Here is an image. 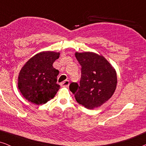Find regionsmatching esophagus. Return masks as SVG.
<instances>
[{
    "label": "esophagus",
    "instance_id": "esophagus-1",
    "mask_svg": "<svg viewBox=\"0 0 146 146\" xmlns=\"http://www.w3.org/2000/svg\"><path fill=\"white\" fill-rule=\"evenodd\" d=\"M70 85L69 80H65L61 83V86L63 87H68Z\"/></svg>",
    "mask_w": 146,
    "mask_h": 146
}]
</instances>
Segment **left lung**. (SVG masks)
<instances>
[{
    "label": "left lung",
    "instance_id": "left-lung-1",
    "mask_svg": "<svg viewBox=\"0 0 146 146\" xmlns=\"http://www.w3.org/2000/svg\"><path fill=\"white\" fill-rule=\"evenodd\" d=\"M76 58L81 65L80 84L72 82L70 90L76 100L86 108L92 110L107 102L114 93L117 76L104 57L94 52H76Z\"/></svg>",
    "mask_w": 146,
    "mask_h": 146
}]
</instances>
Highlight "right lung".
Segmentation results:
<instances>
[{"label":"right lung","mask_w":146,"mask_h":146,"mask_svg":"<svg viewBox=\"0 0 146 146\" xmlns=\"http://www.w3.org/2000/svg\"><path fill=\"white\" fill-rule=\"evenodd\" d=\"M59 56V52H42L29 59L22 68L18 87L30 102L44 104L56 94L60 87L56 84L59 71L52 64Z\"/></svg>","instance_id":"obj_1"}]
</instances>
